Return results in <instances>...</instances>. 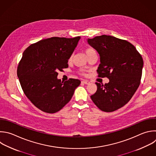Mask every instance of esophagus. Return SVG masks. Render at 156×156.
Listing matches in <instances>:
<instances>
[{
    "mask_svg": "<svg viewBox=\"0 0 156 156\" xmlns=\"http://www.w3.org/2000/svg\"><path fill=\"white\" fill-rule=\"evenodd\" d=\"M82 83H83L85 84H90V81H88V80H83V81H82Z\"/></svg>",
    "mask_w": 156,
    "mask_h": 156,
    "instance_id": "esophagus-1",
    "label": "esophagus"
}]
</instances>
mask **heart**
<instances>
[{"instance_id":"obj_1","label":"heart","mask_w":156,"mask_h":156,"mask_svg":"<svg viewBox=\"0 0 156 156\" xmlns=\"http://www.w3.org/2000/svg\"><path fill=\"white\" fill-rule=\"evenodd\" d=\"M84 53H85L86 56L88 57V56H89L90 55L95 53V50H94V49H92V48H86V49H84ZM72 60V56L69 58V61L70 62ZM81 73L82 75H84V72L83 70H81Z\"/></svg>"}]
</instances>
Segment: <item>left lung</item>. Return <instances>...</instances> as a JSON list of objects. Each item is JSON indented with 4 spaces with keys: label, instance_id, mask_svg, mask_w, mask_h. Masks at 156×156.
<instances>
[{
    "label": "left lung",
    "instance_id": "obj_1",
    "mask_svg": "<svg viewBox=\"0 0 156 156\" xmlns=\"http://www.w3.org/2000/svg\"><path fill=\"white\" fill-rule=\"evenodd\" d=\"M87 42L100 56L98 77L110 80L105 85L95 83L97 89L90 98L103 112L117 110L129 102L140 86L143 58L130 42L113 36H97Z\"/></svg>",
    "mask_w": 156,
    "mask_h": 156
}]
</instances>
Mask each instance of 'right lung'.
Returning <instances> with one entry per match:
<instances>
[{
  "instance_id": "right-lung-1",
  "label": "right lung",
  "mask_w": 156,
  "mask_h": 156,
  "mask_svg": "<svg viewBox=\"0 0 156 156\" xmlns=\"http://www.w3.org/2000/svg\"><path fill=\"white\" fill-rule=\"evenodd\" d=\"M80 39L51 37L32 44L24 51L17 75L26 97L42 112L61 110L80 84L78 79L63 82L57 78L59 70L69 67L68 60Z\"/></svg>"
}]
</instances>
